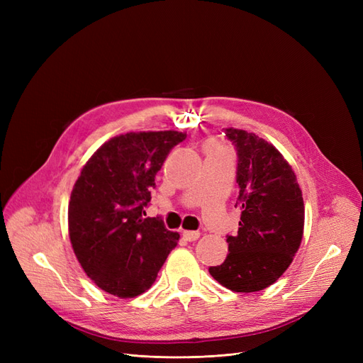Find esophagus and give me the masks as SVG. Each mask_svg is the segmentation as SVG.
Instances as JSON below:
<instances>
[{"label":"esophagus","instance_id":"34e87169","mask_svg":"<svg viewBox=\"0 0 363 363\" xmlns=\"http://www.w3.org/2000/svg\"><path fill=\"white\" fill-rule=\"evenodd\" d=\"M183 238L186 240H189V242H192V240H196L200 238V232H191V230H184Z\"/></svg>","mask_w":363,"mask_h":363}]
</instances>
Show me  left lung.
<instances>
[{"instance_id": "obj_1", "label": "left lung", "mask_w": 363, "mask_h": 363, "mask_svg": "<svg viewBox=\"0 0 363 363\" xmlns=\"http://www.w3.org/2000/svg\"><path fill=\"white\" fill-rule=\"evenodd\" d=\"M225 136L238 151L236 183L240 212L236 236L211 276L233 292H257L289 268L304 232V203L289 162L265 139L228 127Z\"/></svg>"}]
</instances>
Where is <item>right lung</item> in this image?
<instances>
[{"label": "right lung", "instance_id": "right-lung-1", "mask_svg": "<svg viewBox=\"0 0 363 363\" xmlns=\"http://www.w3.org/2000/svg\"><path fill=\"white\" fill-rule=\"evenodd\" d=\"M186 139L174 130L130 131L98 148L77 179L68 206L71 245L98 288L133 298L156 281L180 235L145 218L155 177Z\"/></svg>", "mask_w": 363, "mask_h": 363}]
</instances>
